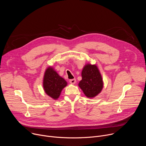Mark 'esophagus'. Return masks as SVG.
Listing matches in <instances>:
<instances>
[{"mask_svg": "<svg viewBox=\"0 0 146 146\" xmlns=\"http://www.w3.org/2000/svg\"><path fill=\"white\" fill-rule=\"evenodd\" d=\"M69 82H70V84H74L76 82V80L75 78L72 79V80H69Z\"/></svg>", "mask_w": 146, "mask_h": 146, "instance_id": "esophagus-1", "label": "esophagus"}]
</instances>
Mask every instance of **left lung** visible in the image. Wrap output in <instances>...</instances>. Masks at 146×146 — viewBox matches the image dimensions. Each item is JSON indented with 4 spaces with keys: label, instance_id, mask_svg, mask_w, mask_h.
Listing matches in <instances>:
<instances>
[{
    "label": "left lung",
    "instance_id": "left-lung-1",
    "mask_svg": "<svg viewBox=\"0 0 146 146\" xmlns=\"http://www.w3.org/2000/svg\"><path fill=\"white\" fill-rule=\"evenodd\" d=\"M82 80L78 86L88 98H94L100 94L103 87V81L100 71L96 65H85L81 72Z\"/></svg>",
    "mask_w": 146,
    "mask_h": 146
}]
</instances>
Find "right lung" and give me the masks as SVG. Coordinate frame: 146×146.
I'll return each mask as SVG.
<instances>
[{"label":"right lung","instance_id":"right-lung-1","mask_svg":"<svg viewBox=\"0 0 146 146\" xmlns=\"http://www.w3.org/2000/svg\"><path fill=\"white\" fill-rule=\"evenodd\" d=\"M68 82L60 77L52 66H48L45 72L43 80V87L46 94L54 100H57L61 92Z\"/></svg>","mask_w":146,"mask_h":146}]
</instances>
